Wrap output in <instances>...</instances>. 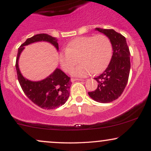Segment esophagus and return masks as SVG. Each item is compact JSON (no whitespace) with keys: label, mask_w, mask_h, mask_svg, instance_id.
<instances>
[{"label":"esophagus","mask_w":151,"mask_h":151,"mask_svg":"<svg viewBox=\"0 0 151 151\" xmlns=\"http://www.w3.org/2000/svg\"><path fill=\"white\" fill-rule=\"evenodd\" d=\"M83 81V79H74V78H72V79H71V81H72V82H74V81Z\"/></svg>","instance_id":"34e87169"}]
</instances>
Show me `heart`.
<instances>
[{
  "label": "heart",
  "instance_id": "b5f03b06",
  "mask_svg": "<svg viewBox=\"0 0 151 151\" xmlns=\"http://www.w3.org/2000/svg\"><path fill=\"white\" fill-rule=\"evenodd\" d=\"M112 55V45L103 34L81 36L71 40L65 51L59 54V61L65 72H70L77 63L80 65L72 71L74 77H84L104 70Z\"/></svg>",
  "mask_w": 151,
  "mask_h": 151
}]
</instances>
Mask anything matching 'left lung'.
Masks as SVG:
<instances>
[{
	"instance_id": "obj_1",
	"label": "left lung",
	"mask_w": 151,
	"mask_h": 151,
	"mask_svg": "<svg viewBox=\"0 0 151 151\" xmlns=\"http://www.w3.org/2000/svg\"><path fill=\"white\" fill-rule=\"evenodd\" d=\"M96 30L109 38L113 48V55L104 72L94 78L98 82L96 89L88 92V94L94 101L109 103L121 96L127 84L131 69V54L126 38L122 35L113 29L96 27Z\"/></svg>"
}]
</instances>
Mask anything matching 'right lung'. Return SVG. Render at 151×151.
Listing matches in <instances>:
<instances>
[{
    "label": "right lung",
    "mask_w": 151,
    "mask_h": 151,
    "mask_svg": "<svg viewBox=\"0 0 151 151\" xmlns=\"http://www.w3.org/2000/svg\"><path fill=\"white\" fill-rule=\"evenodd\" d=\"M48 42L59 50L58 40L47 34L41 33L27 38L18 48L15 68L20 85L22 91L35 104L44 109H54L65 104L70 96V89L72 85L70 77L60 69L57 68L49 77L41 81H33L27 79L19 70L18 59L25 46L33 42Z\"/></svg>",
    "instance_id": "add662e5"
}]
</instances>
